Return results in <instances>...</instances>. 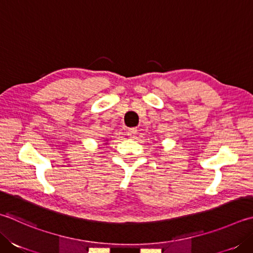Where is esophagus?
Here are the masks:
<instances>
[{
  "label": "esophagus",
  "mask_w": 253,
  "mask_h": 253,
  "mask_svg": "<svg viewBox=\"0 0 253 253\" xmlns=\"http://www.w3.org/2000/svg\"><path fill=\"white\" fill-rule=\"evenodd\" d=\"M137 133H138L137 128H130V129H128V131H127V135L130 138H135Z\"/></svg>",
  "instance_id": "1"
}]
</instances>
